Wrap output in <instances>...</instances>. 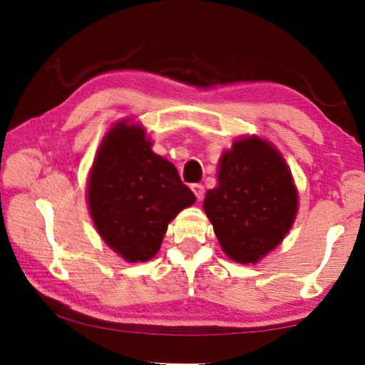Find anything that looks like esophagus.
Wrapping results in <instances>:
<instances>
[{"label":"esophagus","mask_w":365,"mask_h":365,"mask_svg":"<svg viewBox=\"0 0 365 365\" xmlns=\"http://www.w3.org/2000/svg\"><path fill=\"white\" fill-rule=\"evenodd\" d=\"M191 190H193V193L196 195V197L197 200H202V197H205V187H202L201 183H195V185H191Z\"/></svg>","instance_id":"obj_1"}]
</instances>
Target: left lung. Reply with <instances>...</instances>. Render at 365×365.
Returning <instances> with one entry per match:
<instances>
[{
    "mask_svg": "<svg viewBox=\"0 0 365 365\" xmlns=\"http://www.w3.org/2000/svg\"><path fill=\"white\" fill-rule=\"evenodd\" d=\"M202 207L225 255L256 264L292 228L298 191L282 154L252 135L222 154L217 187L207 191Z\"/></svg>",
    "mask_w": 365,
    "mask_h": 365,
    "instance_id": "8db88e82",
    "label": "left lung"
}]
</instances>
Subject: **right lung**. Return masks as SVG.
<instances>
[{
    "label": "right lung",
    "instance_id": "right-lung-1",
    "mask_svg": "<svg viewBox=\"0 0 365 365\" xmlns=\"http://www.w3.org/2000/svg\"><path fill=\"white\" fill-rule=\"evenodd\" d=\"M151 146L140 123H115L88 177L86 196L96 230L127 262L156 256L169 222L196 201L175 165Z\"/></svg>",
    "mask_w": 365,
    "mask_h": 365
}]
</instances>
